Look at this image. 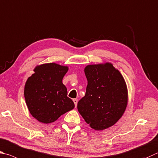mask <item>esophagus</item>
Returning <instances> with one entry per match:
<instances>
[{
  "instance_id": "obj_1",
  "label": "esophagus",
  "mask_w": 158,
  "mask_h": 158,
  "mask_svg": "<svg viewBox=\"0 0 158 158\" xmlns=\"http://www.w3.org/2000/svg\"><path fill=\"white\" fill-rule=\"evenodd\" d=\"M73 102L74 103V106H75V107L77 106V102H78V99H73Z\"/></svg>"
}]
</instances>
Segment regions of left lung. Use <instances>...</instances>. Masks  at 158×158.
<instances>
[{
    "label": "left lung",
    "mask_w": 158,
    "mask_h": 158,
    "mask_svg": "<svg viewBox=\"0 0 158 158\" xmlns=\"http://www.w3.org/2000/svg\"><path fill=\"white\" fill-rule=\"evenodd\" d=\"M85 96L77 104L79 113L89 126L103 131L121 118L128 104V89L124 77L110 62L88 65Z\"/></svg>",
    "instance_id": "8db88e82"
}]
</instances>
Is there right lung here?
<instances>
[{"mask_svg": "<svg viewBox=\"0 0 158 158\" xmlns=\"http://www.w3.org/2000/svg\"><path fill=\"white\" fill-rule=\"evenodd\" d=\"M68 69L67 65L48 63L36 65L28 77L24 88L25 103L31 116L39 122H54L74 108L62 82Z\"/></svg>", "mask_w": 158, "mask_h": 158, "instance_id": "1", "label": "right lung"}]
</instances>
